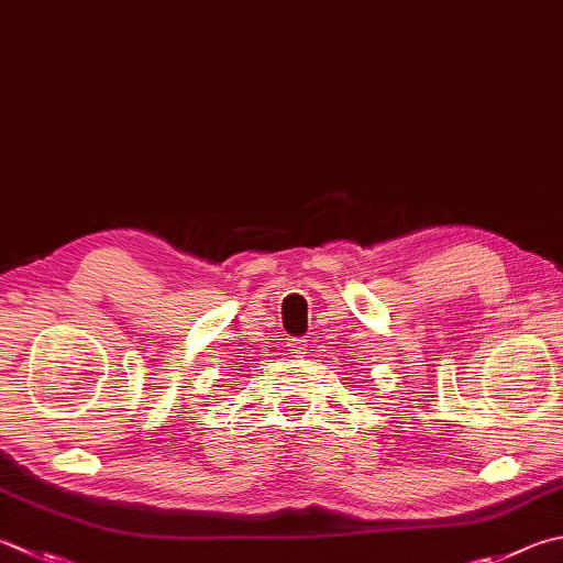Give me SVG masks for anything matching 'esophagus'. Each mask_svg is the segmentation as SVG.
<instances>
[{
	"label": "esophagus",
	"mask_w": 563,
	"mask_h": 563,
	"mask_svg": "<svg viewBox=\"0 0 563 563\" xmlns=\"http://www.w3.org/2000/svg\"><path fill=\"white\" fill-rule=\"evenodd\" d=\"M288 352L295 356V360H302V356L308 354V344H305V340H292L288 342Z\"/></svg>",
	"instance_id": "obj_1"
}]
</instances>
